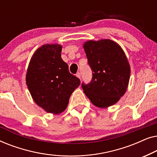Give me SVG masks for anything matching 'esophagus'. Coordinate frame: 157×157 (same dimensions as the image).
Masks as SVG:
<instances>
[{
  "mask_svg": "<svg viewBox=\"0 0 157 157\" xmlns=\"http://www.w3.org/2000/svg\"><path fill=\"white\" fill-rule=\"evenodd\" d=\"M76 76L78 77V78H79L81 79V74H80V73H79V72L77 73V74H76Z\"/></svg>",
  "mask_w": 157,
  "mask_h": 157,
  "instance_id": "34e87169",
  "label": "esophagus"
}]
</instances>
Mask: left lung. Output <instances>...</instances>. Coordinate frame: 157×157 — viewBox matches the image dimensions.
Instances as JSON below:
<instances>
[{"label":"left lung","mask_w":157,"mask_h":157,"mask_svg":"<svg viewBox=\"0 0 157 157\" xmlns=\"http://www.w3.org/2000/svg\"><path fill=\"white\" fill-rule=\"evenodd\" d=\"M92 71L91 82L81 87L92 104L106 108L118 102L126 93L130 66L123 49L109 39L88 40L83 44Z\"/></svg>","instance_id":"obj_1"}]
</instances>
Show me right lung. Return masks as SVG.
<instances>
[{"instance_id":"obj_1","label":"right lung","mask_w":157,"mask_h":157,"mask_svg":"<svg viewBox=\"0 0 157 157\" xmlns=\"http://www.w3.org/2000/svg\"><path fill=\"white\" fill-rule=\"evenodd\" d=\"M62 46L46 44L38 48L28 67L26 84L36 104L46 112L59 114L68 106L71 94L80 85L61 59Z\"/></svg>"}]
</instances>
